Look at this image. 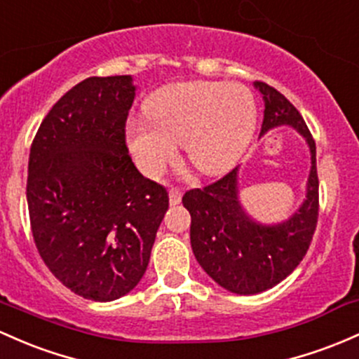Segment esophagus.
I'll list each match as a JSON object with an SVG mask.
<instances>
[{
	"mask_svg": "<svg viewBox=\"0 0 359 359\" xmlns=\"http://www.w3.org/2000/svg\"><path fill=\"white\" fill-rule=\"evenodd\" d=\"M168 198H170L172 206H175V204H180V201H182V189L172 187L170 192H168Z\"/></svg>",
	"mask_w": 359,
	"mask_h": 359,
	"instance_id": "34e87169",
	"label": "esophagus"
}]
</instances>
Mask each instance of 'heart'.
<instances>
[{"instance_id": "b5f03b06", "label": "heart", "mask_w": 359, "mask_h": 359, "mask_svg": "<svg viewBox=\"0 0 359 359\" xmlns=\"http://www.w3.org/2000/svg\"><path fill=\"white\" fill-rule=\"evenodd\" d=\"M149 121L131 119L128 144L137 167L158 173L186 144L191 163L206 175L233 167L249 147L257 124V105L240 85L189 81L160 88L147 104Z\"/></svg>"}]
</instances>
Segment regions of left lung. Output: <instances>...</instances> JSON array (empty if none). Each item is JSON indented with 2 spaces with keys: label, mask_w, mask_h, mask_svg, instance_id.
Segmentation results:
<instances>
[{
  "label": "left lung",
  "mask_w": 359,
  "mask_h": 359,
  "mask_svg": "<svg viewBox=\"0 0 359 359\" xmlns=\"http://www.w3.org/2000/svg\"><path fill=\"white\" fill-rule=\"evenodd\" d=\"M255 88L264 100L261 136L278 126H291L305 137L312 155L306 194L286 222L262 224L242 210L238 168L204 189H192L182 203L191 212V245L204 271L224 290L255 294L273 288L302 262L318 218V177L315 141L294 105L262 81Z\"/></svg>",
  "instance_id": "left-lung-1"
}]
</instances>
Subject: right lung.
Segmentation results:
<instances>
[{"mask_svg":"<svg viewBox=\"0 0 359 359\" xmlns=\"http://www.w3.org/2000/svg\"><path fill=\"white\" fill-rule=\"evenodd\" d=\"M135 95L129 74L86 78L53 105L30 148L35 245L86 300L112 302L135 288L168 210L167 189L137 172L126 147Z\"/></svg>","mask_w":359,"mask_h":359,"instance_id":"1","label":"right lung"}]
</instances>
